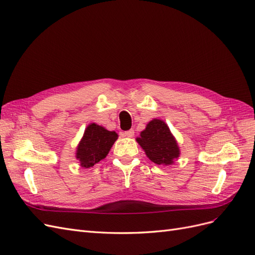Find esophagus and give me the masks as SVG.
Wrapping results in <instances>:
<instances>
[{
    "label": "esophagus",
    "instance_id": "obj_1",
    "mask_svg": "<svg viewBox=\"0 0 255 255\" xmlns=\"http://www.w3.org/2000/svg\"><path fill=\"white\" fill-rule=\"evenodd\" d=\"M134 129H129V130H127V132H123L122 133V136H125V137H133L134 136Z\"/></svg>",
    "mask_w": 255,
    "mask_h": 255
}]
</instances>
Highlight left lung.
<instances>
[{"mask_svg":"<svg viewBox=\"0 0 255 255\" xmlns=\"http://www.w3.org/2000/svg\"><path fill=\"white\" fill-rule=\"evenodd\" d=\"M136 141L148 158L156 165H172L181 154L175 137L167 123L160 119L151 120Z\"/></svg>","mask_w":255,"mask_h":255,"instance_id":"left-lung-1","label":"left lung"}]
</instances>
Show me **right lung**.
<instances>
[{
	"label": "right lung",
	"instance_id": "1",
	"mask_svg": "<svg viewBox=\"0 0 255 255\" xmlns=\"http://www.w3.org/2000/svg\"><path fill=\"white\" fill-rule=\"evenodd\" d=\"M118 134L97 123H90L85 128L81 141L76 146L75 157L82 168H90L106 157Z\"/></svg>",
	"mask_w": 255,
	"mask_h": 255
}]
</instances>
